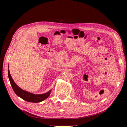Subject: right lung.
Returning <instances> with one entry per match:
<instances>
[{
	"label": "right lung",
	"mask_w": 127,
	"mask_h": 127,
	"mask_svg": "<svg viewBox=\"0 0 127 127\" xmlns=\"http://www.w3.org/2000/svg\"><path fill=\"white\" fill-rule=\"evenodd\" d=\"M8 75L10 85L11 87H12L13 90L14 91L15 94H16L18 96L21 97V98L27 102L33 103H38L42 102L44 101L46 98H47L51 93L52 90H50L49 92H47V93L42 94H33L28 91L22 90V88H21L20 87L17 85V84L15 83L12 77H11L9 69V66L8 70Z\"/></svg>",
	"instance_id": "add662e5"
}]
</instances>
